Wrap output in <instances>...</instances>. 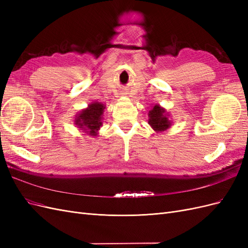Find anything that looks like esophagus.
<instances>
[{"label":"esophagus","mask_w":248,"mask_h":248,"mask_svg":"<svg viewBox=\"0 0 248 248\" xmlns=\"http://www.w3.org/2000/svg\"><path fill=\"white\" fill-rule=\"evenodd\" d=\"M122 95H126V94H125V93H122Z\"/></svg>","instance_id":"1"}]
</instances>
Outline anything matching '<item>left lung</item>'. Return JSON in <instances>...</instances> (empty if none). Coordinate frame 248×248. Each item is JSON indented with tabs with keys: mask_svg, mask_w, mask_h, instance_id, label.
<instances>
[{
	"mask_svg": "<svg viewBox=\"0 0 248 248\" xmlns=\"http://www.w3.org/2000/svg\"><path fill=\"white\" fill-rule=\"evenodd\" d=\"M148 123L156 132H163L170 128L171 122L169 120L167 110L158 104H155L151 110H149Z\"/></svg>",
	"mask_w": 248,
	"mask_h": 248,
	"instance_id": "obj_1",
	"label": "left lung"
}]
</instances>
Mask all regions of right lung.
I'll list each match as a JSON object with an SVG mask.
<instances>
[{
	"instance_id": "1",
	"label": "right lung",
	"mask_w": 248,
	"mask_h": 248,
	"mask_svg": "<svg viewBox=\"0 0 248 248\" xmlns=\"http://www.w3.org/2000/svg\"><path fill=\"white\" fill-rule=\"evenodd\" d=\"M104 108H106V106L100 102L89 104L87 108L82 109L79 114L77 115L74 124L79 129L87 132L89 136L96 137L100 129V126L102 125Z\"/></svg>"
}]
</instances>
